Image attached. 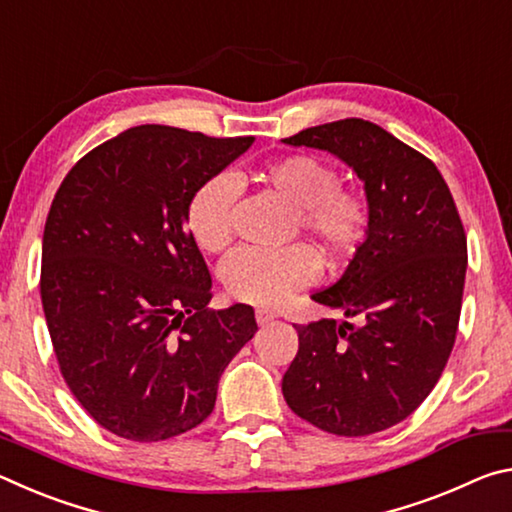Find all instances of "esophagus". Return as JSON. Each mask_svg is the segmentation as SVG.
I'll use <instances>...</instances> for the list:
<instances>
[{
	"mask_svg": "<svg viewBox=\"0 0 512 512\" xmlns=\"http://www.w3.org/2000/svg\"><path fill=\"white\" fill-rule=\"evenodd\" d=\"M257 325L259 327H266L268 323H271V320H275L277 316L273 314V311H268V309H257Z\"/></svg>",
	"mask_w": 512,
	"mask_h": 512,
	"instance_id": "1",
	"label": "esophagus"
}]
</instances>
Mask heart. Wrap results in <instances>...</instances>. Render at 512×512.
<instances>
[{
	"instance_id": "b5f03b06",
	"label": "heart",
	"mask_w": 512,
	"mask_h": 512,
	"mask_svg": "<svg viewBox=\"0 0 512 512\" xmlns=\"http://www.w3.org/2000/svg\"><path fill=\"white\" fill-rule=\"evenodd\" d=\"M268 192L296 210L300 230L327 257L341 259L359 248L368 232L366 198L339 187V173L316 155H284L257 171ZM237 180L230 173L207 178L187 203L189 235L207 253H221L235 237ZM318 262L305 246L277 250L241 248L223 264L232 296L259 307H277L316 280Z\"/></svg>"
}]
</instances>
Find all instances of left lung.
Instances as JSON below:
<instances>
[{
    "label": "left lung",
    "mask_w": 512,
    "mask_h": 512,
    "mask_svg": "<svg viewBox=\"0 0 512 512\" xmlns=\"http://www.w3.org/2000/svg\"><path fill=\"white\" fill-rule=\"evenodd\" d=\"M282 142L348 164L370 212L345 273L311 296L359 325H296L284 400L336 436L384 431L418 409L452 354L467 271L461 216L436 164L372 121H332Z\"/></svg>",
    "instance_id": "left-lung-1"
}]
</instances>
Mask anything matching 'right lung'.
Returning <instances> with one entry per match:
<instances>
[{
    "label": "right lung",
    "instance_id": "add662e5",
    "mask_svg": "<svg viewBox=\"0 0 512 512\" xmlns=\"http://www.w3.org/2000/svg\"><path fill=\"white\" fill-rule=\"evenodd\" d=\"M253 137L146 124L74 164L42 235L40 296L69 391L135 443L180 436L212 413L255 311H212V280L185 212L198 185Z\"/></svg>",
    "mask_w": 512,
    "mask_h": 512
}]
</instances>
